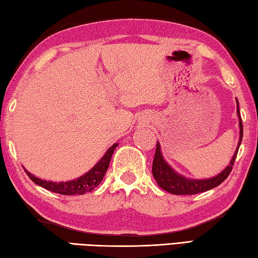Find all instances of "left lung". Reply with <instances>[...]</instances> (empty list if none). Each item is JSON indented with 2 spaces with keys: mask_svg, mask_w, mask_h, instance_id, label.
<instances>
[{
  "mask_svg": "<svg viewBox=\"0 0 258 258\" xmlns=\"http://www.w3.org/2000/svg\"><path fill=\"white\" fill-rule=\"evenodd\" d=\"M237 101V113L239 118V142L238 147L235 149V152L232 158L230 160V164L226 166L225 169H223L220 174H217L216 176H213L211 178H205V180H196V178H187L185 176L181 175L169 166L166 160L164 159L163 154H161L160 145L159 142H157L156 148V154L154 161H152V175H154L155 180L161 189L169 192L173 195H197L200 192H205L207 190H211L213 187H216L223 182L226 177L229 176V174L232 171V166L234 164L235 157H237L240 143L242 141V120L241 116H240L239 110V101Z\"/></svg>",
  "mask_w": 258,
  "mask_h": 258,
  "instance_id": "8db88e82",
  "label": "left lung"
}]
</instances>
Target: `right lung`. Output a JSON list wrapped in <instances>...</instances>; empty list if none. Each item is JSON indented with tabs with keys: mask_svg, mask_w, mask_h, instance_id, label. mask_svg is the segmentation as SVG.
<instances>
[{
	"mask_svg": "<svg viewBox=\"0 0 258 258\" xmlns=\"http://www.w3.org/2000/svg\"><path fill=\"white\" fill-rule=\"evenodd\" d=\"M118 143H113V145L109 148L106 154L100 159L97 164H95L89 172L85 173L84 175L75 178V180L67 181V182H52V181H45L41 180V178L36 177L33 174H30L27 169L25 172L29 176L30 180L37 185H40L44 189L55 192V194L64 195V196H72V195H84L86 192L93 191L97 187L101 181L103 180L104 174H106L107 169L109 167V163H110L111 156L115 151L116 147Z\"/></svg>",
	"mask_w": 258,
	"mask_h": 258,
	"instance_id": "1",
	"label": "right lung"
}]
</instances>
